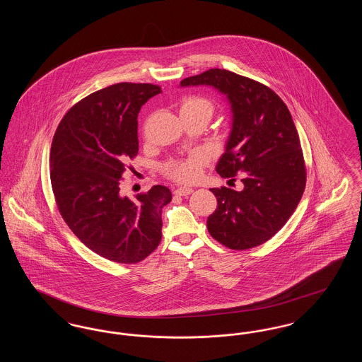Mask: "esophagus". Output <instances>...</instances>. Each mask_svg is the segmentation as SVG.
Here are the masks:
<instances>
[{"instance_id":"1","label":"esophagus","mask_w":362,"mask_h":362,"mask_svg":"<svg viewBox=\"0 0 362 362\" xmlns=\"http://www.w3.org/2000/svg\"><path fill=\"white\" fill-rule=\"evenodd\" d=\"M192 191H194V189H189V187H179V189H175L173 192H175L176 195H180V197H187Z\"/></svg>"}]
</instances>
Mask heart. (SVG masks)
I'll list each match as a JSON object with an SVG mask.
<instances>
[{
  "instance_id": "1",
  "label": "heart",
  "mask_w": 362,
  "mask_h": 362,
  "mask_svg": "<svg viewBox=\"0 0 362 362\" xmlns=\"http://www.w3.org/2000/svg\"><path fill=\"white\" fill-rule=\"evenodd\" d=\"M214 110L213 103L204 96L199 95H189L180 100L179 112L180 115L185 114H205L206 117H211ZM207 163V157L202 152H194L187 157L171 160L164 165V173L173 180L180 183H192L195 182Z\"/></svg>"
}]
</instances>
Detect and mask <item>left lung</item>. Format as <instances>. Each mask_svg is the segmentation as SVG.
I'll return each instance as SVG.
<instances>
[{
  "label": "left lung",
  "mask_w": 362,
  "mask_h": 362,
  "mask_svg": "<svg viewBox=\"0 0 362 362\" xmlns=\"http://www.w3.org/2000/svg\"><path fill=\"white\" fill-rule=\"evenodd\" d=\"M180 86H211L224 93L233 114L232 132L216 171L240 191L210 189L217 209L207 217L213 239L230 250L270 240L298 205L307 182L304 156L292 115L273 89L225 69H209Z\"/></svg>",
  "instance_id": "left-lung-1"
}]
</instances>
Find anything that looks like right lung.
Returning <instances> with one entry per match:
<instances>
[{"instance_id": "1", "label": "right lung", "mask_w": 362, "mask_h": 362, "mask_svg": "<svg viewBox=\"0 0 362 362\" xmlns=\"http://www.w3.org/2000/svg\"><path fill=\"white\" fill-rule=\"evenodd\" d=\"M161 92L153 84L119 83L88 95L59 122L50 151L58 210L71 232L98 255L138 263L161 241L165 186L133 201L121 195L122 175L138 153L141 107Z\"/></svg>"}]
</instances>
